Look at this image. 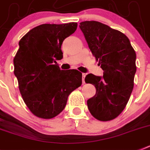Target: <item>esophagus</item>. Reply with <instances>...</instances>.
<instances>
[{
  "instance_id": "1",
  "label": "esophagus",
  "mask_w": 150,
  "mask_h": 150,
  "mask_svg": "<svg viewBox=\"0 0 150 150\" xmlns=\"http://www.w3.org/2000/svg\"><path fill=\"white\" fill-rule=\"evenodd\" d=\"M85 76H86V74H82V83H85V81H84V79H85Z\"/></svg>"
}]
</instances>
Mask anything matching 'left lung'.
<instances>
[{
  "label": "left lung",
  "mask_w": 150,
  "mask_h": 150,
  "mask_svg": "<svg viewBox=\"0 0 150 150\" xmlns=\"http://www.w3.org/2000/svg\"><path fill=\"white\" fill-rule=\"evenodd\" d=\"M89 48L103 70V76L87 74L86 83L96 87L87 100L92 116L100 121L112 120L127 106L133 91L137 71L136 52L127 36L98 21L80 23Z\"/></svg>",
  "instance_id": "1"
}]
</instances>
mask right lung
<instances>
[{
	"label": "right lung",
	"instance_id": "1",
	"mask_svg": "<svg viewBox=\"0 0 150 150\" xmlns=\"http://www.w3.org/2000/svg\"><path fill=\"white\" fill-rule=\"evenodd\" d=\"M77 23H44L33 28L19 41L13 58L20 92L30 112L51 119L64 110L68 96L82 84L76 70H60L55 60L63 57L61 45L75 32Z\"/></svg>",
	"mask_w": 150,
	"mask_h": 150
}]
</instances>
